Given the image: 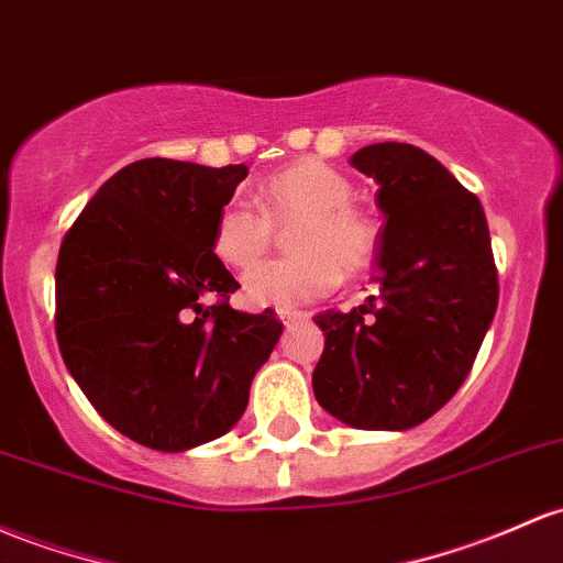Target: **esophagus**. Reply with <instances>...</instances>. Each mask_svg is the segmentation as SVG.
I'll use <instances>...</instances> for the list:
<instances>
[{
	"label": "esophagus",
	"mask_w": 563,
	"mask_h": 563,
	"mask_svg": "<svg viewBox=\"0 0 563 563\" xmlns=\"http://www.w3.org/2000/svg\"><path fill=\"white\" fill-rule=\"evenodd\" d=\"M277 318L283 320V325H294L296 320L305 318V312H296V310H277Z\"/></svg>",
	"instance_id": "34e87169"
}]
</instances>
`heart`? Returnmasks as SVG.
<instances>
[{
	"mask_svg": "<svg viewBox=\"0 0 563 563\" xmlns=\"http://www.w3.org/2000/svg\"><path fill=\"white\" fill-rule=\"evenodd\" d=\"M262 208L238 195L216 216L211 249L227 267L245 272L266 255L274 227L299 223L294 260L249 272L245 296L256 307H296L331 294L347 277L363 275L379 251V224L352 206L350 178L320 159H301L275 173L262 191Z\"/></svg>",
	"mask_w": 563,
	"mask_h": 563,
	"instance_id": "heart-1",
	"label": "heart"
}]
</instances>
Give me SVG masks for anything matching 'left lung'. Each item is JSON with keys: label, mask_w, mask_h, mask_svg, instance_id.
I'll return each mask as SVG.
<instances>
[{"label": "left lung", "mask_w": 563, "mask_h": 563, "mask_svg": "<svg viewBox=\"0 0 563 563\" xmlns=\"http://www.w3.org/2000/svg\"><path fill=\"white\" fill-rule=\"evenodd\" d=\"M350 163L379 184V296L314 314L325 347L312 390L352 428L409 430L460 390L497 312L489 227L478 197L419 146L385 141Z\"/></svg>", "instance_id": "1"}]
</instances>
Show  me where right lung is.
I'll use <instances>...</instances> for the list:
<instances>
[{"label": "right lung", "instance_id": "right-lung-1", "mask_svg": "<svg viewBox=\"0 0 563 563\" xmlns=\"http://www.w3.org/2000/svg\"><path fill=\"white\" fill-rule=\"evenodd\" d=\"M245 176V165L139 159L60 243V355L92 409L141 446L184 452L224 435L283 333L272 310H232L240 283L211 249L216 216Z\"/></svg>", "mask_w": 563, "mask_h": 563}]
</instances>
